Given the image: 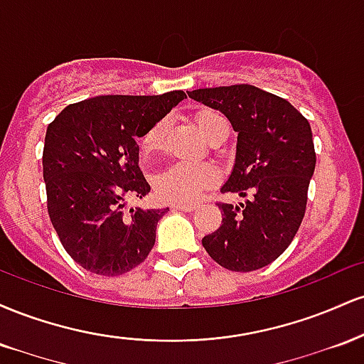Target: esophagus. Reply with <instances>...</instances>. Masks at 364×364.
<instances>
[{
	"mask_svg": "<svg viewBox=\"0 0 364 364\" xmlns=\"http://www.w3.org/2000/svg\"><path fill=\"white\" fill-rule=\"evenodd\" d=\"M171 207H173L174 210H185V212H191L196 208L195 203H173Z\"/></svg>",
	"mask_w": 364,
	"mask_h": 364,
	"instance_id": "1",
	"label": "esophagus"
}]
</instances>
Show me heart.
<instances>
[{"label":"heart","mask_w":364,"mask_h":364,"mask_svg":"<svg viewBox=\"0 0 364 364\" xmlns=\"http://www.w3.org/2000/svg\"><path fill=\"white\" fill-rule=\"evenodd\" d=\"M224 121L215 112L203 111L196 116V123L203 135H208L217 123ZM168 133V119H161L149 129L141 139V150L145 154L156 152L162 147ZM217 181V171L210 164H190V162H176L168 169L157 174L154 186L157 195L166 202L190 203L200 196L203 190L210 188Z\"/></svg>","instance_id":"b5f03b06"}]
</instances>
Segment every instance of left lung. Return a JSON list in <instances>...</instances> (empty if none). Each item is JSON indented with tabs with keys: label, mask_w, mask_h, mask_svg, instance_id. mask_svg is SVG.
<instances>
[{
	"label": "left lung",
	"mask_w": 364,
	"mask_h": 364,
	"mask_svg": "<svg viewBox=\"0 0 364 364\" xmlns=\"http://www.w3.org/2000/svg\"><path fill=\"white\" fill-rule=\"evenodd\" d=\"M188 97L223 112L237 133L235 168L220 191L246 198L219 203L223 224L203 248L232 272L262 269L286 252L306 210L316 164L310 123L286 99L245 83Z\"/></svg>",
	"instance_id": "8db88e82"
}]
</instances>
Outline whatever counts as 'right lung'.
Masks as SVG:
<instances>
[{
  "label": "right lung",
  "mask_w": 364,
  "mask_h": 364,
  "mask_svg": "<svg viewBox=\"0 0 364 364\" xmlns=\"http://www.w3.org/2000/svg\"><path fill=\"white\" fill-rule=\"evenodd\" d=\"M186 99L162 95H99L70 104L48 127L43 168L48 212L63 248L97 275L127 274L147 258L157 223L169 208H129L150 185L139 168V144L157 121Z\"/></svg>",
  "instance_id": "add662e5"
}]
</instances>
